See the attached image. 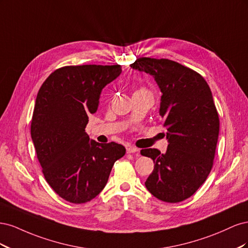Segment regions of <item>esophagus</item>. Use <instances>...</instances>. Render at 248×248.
<instances>
[{"instance_id":"1","label":"esophagus","mask_w":248,"mask_h":248,"mask_svg":"<svg viewBox=\"0 0 248 248\" xmlns=\"http://www.w3.org/2000/svg\"><path fill=\"white\" fill-rule=\"evenodd\" d=\"M126 150H127V153H137L140 151L139 148L134 147V146H128L126 148Z\"/></svg>"}]
</instances>
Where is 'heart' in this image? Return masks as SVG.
Listing matches in <instances>:
<instances>
[{"label": "heart", "instance_id": "heart-1", "mask_svg": "<svg viewBox=\"0 0 248 248\" xmlns=\"http://www.w3.org/2000/svg\"><path fill=\"white\" fill-rule=\"evenodd\" d=\"M139 91H146V90H144V89H140V90H139Z\"/></svg>", "mask_w": 248, "mask_h": 248}]
</instances>
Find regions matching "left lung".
<instances>
[{"label":"left lung","instance_id":"8db88e82","mask_svg":"<svg viewBox=\"0 0 248 248\" xmlns=\"http://www.w3.org/2000/svg\"><path fill=\"white\" fill-rule=\"evenodd\" d=\"M130 66L156 80L162 93L159 115L168 131L166 153L140 151L154 161L145 185L160 201L182 202L200 188L213 167L219 118L211 90L200 73L171 60L139 58Z\"/></svg>","mask_w":248,"mask_h":248}]
</instances>
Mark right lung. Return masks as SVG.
<instances>
[{
	"label": "right lung",
	"instance_id": "obj_1",
	"mask_svg": "<svg viewBox=\"0 0 248 248\" xmlns=\"http://www.w3.org/2000/svg\"><path fill=\"white\" fill-rule=\"evenodd\" d=\"M122 72L120 65L65 66L43 82L31 137L46 182L62 199L82 204L98 196L126 149L90 140L89 115L98 109L102 89Z\"/></svg>",
	"mask_w": 248,
	"mask_h": 248
}]
</instances>
